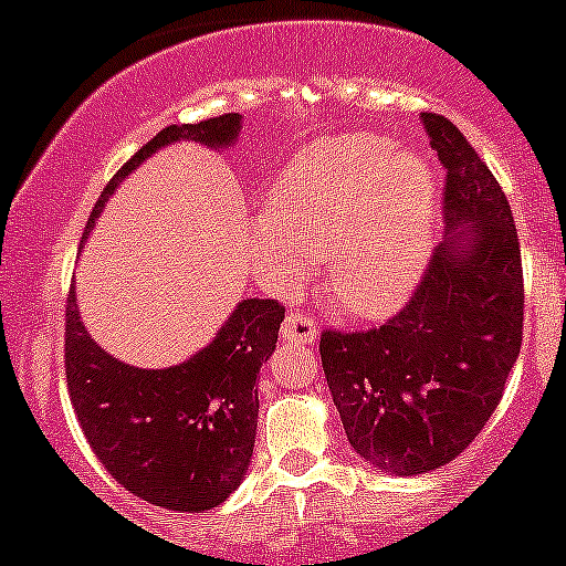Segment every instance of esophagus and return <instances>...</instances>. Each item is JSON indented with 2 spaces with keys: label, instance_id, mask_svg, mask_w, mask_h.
<instances>
[{
  "label": "esophagus",
  "instance_id": "obj_1",
  "mask_svg": "<svg viewBox=\"0 0 566 566\" xmlns=\"http://www.w3.org/2000/svg\"><path fill=\"white\" fill-rule=\"evenodd\" d=\"M316 322L311 316L301 314V311H290L282 322V337L290 343H314L316 340Z\"/></svg>",
  "mask_w": 566,
  "mask_h": 566
}]
</instances>
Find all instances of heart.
I'll return each mask as SVG.
<instances>
[{
    "label": "heart",
    "instance_id": "b5f03b06",
    "mask_svg": "<svg viewBox=\"0 0 566 566\" xmlns=\"http://www.w3.org/2000/svg\"><path fill=\"white\" fill-rule=\"evenodd\" d=\"M437 212V180L420 154L378 133L335 135L276 175L269 210L252 226V255L276 287L301 284L324 261L335 303L380 319L423 279Z\"/></svg>",
    "mask_w": 566,
    "mask_h": 566
}]
</instances>
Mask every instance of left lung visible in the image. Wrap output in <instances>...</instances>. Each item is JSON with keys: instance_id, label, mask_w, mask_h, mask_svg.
I'll use <instances>...</instances> for the list:
<instances>
[{"instance_id": "1", "label": "left lung", "mask_w": 566, "mask_h": 566, "mask_svg": "<svg viewBox=\"0 0 566 566\" xmlns=\"http://www.w3.org/2000/svg\"><path fill=\"white\" fill-rule=\"evenodd\" d=\"M447 170V237L399 314L367 333H322L324 378L346 437L375 469L415 476L450 463L503 399L524 329L516 223L465 135L423 114Z\"/></svg>"}]
</instances>
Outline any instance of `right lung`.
Here are the masks:
<instances>
[{"label": "right lung", "instance_id": "obj_1", "mask_svg": "<svg viewBox=\"0 0 566 566\" xmlns=\"http://www.w3.org/2000/svg\"><path fill=\"white\" fill-rule=\"evenodd\" d=\"M242 116L170 125L114 175L87 220V233L122 178L167 143L226 148ZM84 233V237H87ZM66 382L84 437L106 471L135 497L167 511L218 509L242 484L258 431L261 365L274 354L284 305L247 297L216 340L184 365L140 369L106 354L84 329L74 287L66 301Z\"/></svg>", "mask_w": 566, "mask_h": 566}]
</instances>
